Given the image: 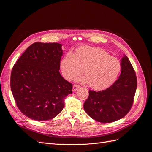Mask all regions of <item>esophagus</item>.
<instances>
[{"label": "esophagus", "mask_w": 152, "mask_h": 152, "mask_svg": "<svg viewBox=\"0 0 152 152\" xmlns=\"http://www.w3.org/2000/svg\"><path fill=\"white\" fill-rule=\"evenodd\" d=\"M80 87V86H78V85H73V91H76L78 89H79Z\"/></svg>", "instance_id": "obj_1"}]
</instances>
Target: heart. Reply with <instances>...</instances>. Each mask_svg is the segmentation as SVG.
I'll list each match as a JSON object with an SVG mask.
<instances>
[{
	"label": "heart",
	"mask_w": 152,
	"mask_h": 152,
	"mask_svg": "<svg viewBox=\"0 0 152 152\" xmlns=\"http://www.w3.org/2000/svg\"><path fill=\"white\" fill-rule=\"evenodd\" d=\"M65 79L72 80L80 75L82 70L86 77L79 79L89 84L92 89L102 90L108 88L116 81L121 70V64L116 58L98 48L84 46L74 54L66 53L59 63Z\"/></svg>",
	"instance_id": "1"
}]
</instances>
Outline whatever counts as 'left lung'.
I'll use <instances>...</instances> for the list:
<instances>
[{
    "mask_svg": "<svg viewBox=\"0 0 152 152\" xmlns=\"http://www.w3.org/2000/svg\"><path fill=\"white\" fill-rule=\"evenodd\" d=\"M118 79L105 90L89 91L84 104L86 113L94 120L110 123L125 117L133 103L137 88L135 72L126 55L121 59Z\"/></svg>",
    "mask_w": 152,
    "mask_h": 152,
    "instance_id": "obj_1",
    "label": "left lung"
}]
</instances>
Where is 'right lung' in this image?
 I'll list each match as a JSON object with an SVG mask.
<instances>
[{
	"instance_id": "1",
	"label": "right lung",
	"mask_w": 152,
	"mask_h": 152,
	"mask_svg": "<svg viewBox=\"0 0 152 152\" xmlns=\"http://www.w3.org/2000/svg\"><path fill=\"white\" fill-rule=\"evenodd\" d=\"M62 44L35 42L14 65L11 89L18 108L32 120L49 121L60 113L72 84L59 70Z\"/></svg>"
}]
</instances>
